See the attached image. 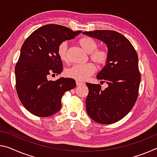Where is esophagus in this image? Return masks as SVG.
Wrapping results in <instances>:
<instances>
[{"instance_id": "esophagus-1", "label": "esophagus", "mask_w": 157, "mask_h": 157, "mask_svg": "<svg viewBox=\"0 0 157 157\" xmlns=\"http://www.w3.org/2000/svg\"><path fill=\"white\" fill-rule=\"evenodd\" d=\"M84 83L82 82H79V81H76V85L77 86H81V85H83Z\"/></svg>"}]
</instances>
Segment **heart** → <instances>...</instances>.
Listing matches in <instances>:
<instances>
[{
  "label": "heart",
  "instance_id": "1",
  "mask_svg": "<svg viewBox=\"0 0 157 157\" xmlns=\"http://www.w3.org/2000/svg\"><path fill=\"white\" fill-rule=\"evenodd\" d=\"M79 44L88 54L91 60L99 66H103L107 63L108 54L104 49H98V44L96 40L90 37H86L79 40ZM68 43L67 41L61 43L58 47V54L62 61H68ZM96 71V67L93 63H89L84 65L75 64L67 68L65 75L68 78L75 79L78 81H83L91 75Z\"/></svg>",
  "mask_w": 157,
  "mask_h": 157
}]
</instances>
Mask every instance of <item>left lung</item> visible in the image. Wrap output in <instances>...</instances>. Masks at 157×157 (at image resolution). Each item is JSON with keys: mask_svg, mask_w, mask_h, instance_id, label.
<instances>
[{"mask_svg": "<svg viewBox=\"0 0 157 157\" xmlns=\"http://www.w3.org/2000/svg\"><path fill=\"white\" fill-rule=\"evenodd\" d=\"M83 34L103 41L108 50L106 65L96 76L108 86L101 90L100 84H86V112L98 123L117 122L131 110L138 98L140 82L138 54L131 42L118 32L97 30Z\"/></svg>", "mask_w": 157, "mask_h": 157, "instance_id": "8db88e82", "label": "left lung"}]
</instances>
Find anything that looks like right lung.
Returning <instances> with one entry per match:
<instances>
[{"label":"right lung","mask_w":157,"mask_h":157,"mask_svg":"<svg viewBox=\"0 0 157 157\" xmlns=\"http://www.w3.org/2000/svg\"><path fill=\"white\" fill-rule=\"evenodd\" d=\"M80 33L61 25L47 24L33 31L24 43L14 71L16 89L22 105L34 115L45 117L56 113L64 93L75 87L73 79L49 81L47 76L58 75L63 71L59 44Z\"/></svg>","instance_id":"1"}]
</instances>
